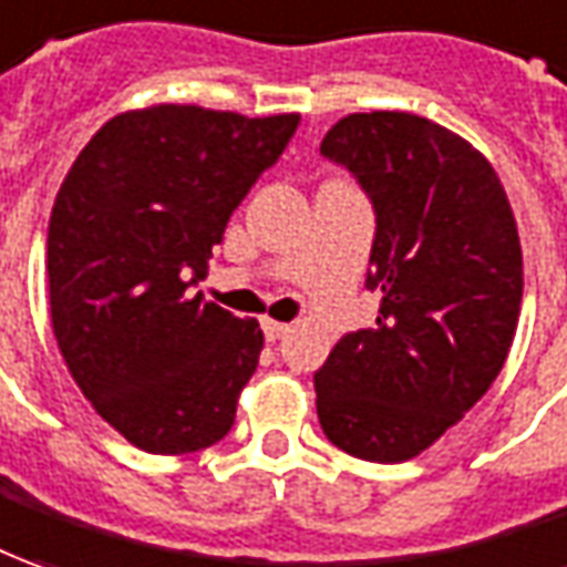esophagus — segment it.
I'll use <instances>...</instances> for the list:
<instances>
[{
    "instance_id": "esophagus-1",
    "label": "esophagus",
    "mask_w": 567,
    "mask_h": 567,
    "mask_svg": "<svg viewBox=\"0 0 567 567\" xmlns=\"http://www.w3.org/2000/svg\"><path fill=\"white\" fill-rule=\"evenodd\" d=\"M261 330H265V336L275 342V339H284V336L290 333L292 327L290 323H277V321H261Z\"/></svg>"
}]
</instances>
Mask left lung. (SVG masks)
<instances>
[{"instance_id": "8db88e82", "label": "left lung", "mask_w": 567, "mask_h": 567, "mask_svg": "<svg viewBox=\"0 0 567 567\" xmlns=\"http://www.w3.org/2000/svg\"><path fill=\"white\" fill-rule=\"evenodd\" d=\"M321 154L373 203L367 290L380 292V315L315 373L318 420L339 451L404 463L506 364L525 287L513 206L466 138L416 113H349Z\"/></svg>"}]
</instances>
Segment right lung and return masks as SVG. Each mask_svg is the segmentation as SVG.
Segmentation results:
<instances>
[{
	"label": "right lung",
	"instance_id": "add662e5",
	"mask_svg": "<svg viewBox=\"0 0 567 567\" xmlns=\"http://www.w3.org/2000/svg\"><path fill=\"white\" fill-rule=\"evenodd\" d=\"M296 126L299 113L126 111L92 135L54 197L58 349L97 416L147 454H190L231 432L265 339L256 318L187 290Z\"/></svg>",
	"mask_w": 567,
	"mask_h": 567
}]
</instances>
